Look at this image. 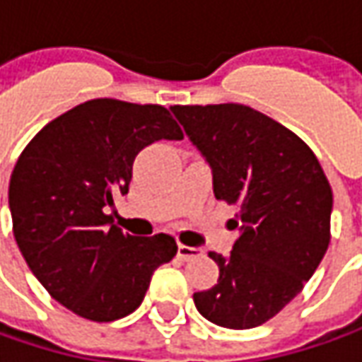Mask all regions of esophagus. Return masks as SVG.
I'll use <instances>...</instances> for the list:
<instances>
[{"label": "esophagus", "mask_w": 362, "mask_h": 362, "mask_svg": "<svg viewBox=\"0 0 362 362\" xmlns=\"http://www.w3.org/2000/svg\"><path fill=\"white\" fill-rule=\"evenodd\" d=\"M196 256H202V250L196 248V246H186V244H178V258L182 260H190Z\"/></svg>", "instance_id": "obj_1"}]
</instances>
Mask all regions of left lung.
Instances as JSON below:
<instances>
[{
  "label": "left lung",
  "mask_w": 362,
  "mask_h": 362,
  "mask_svg": "<svg viewBox=\"0 0 362 362\" xmlns=\"http://www.w3.org/2000/svg\"><path fill=\"white\" fill-rule=\"evenodd\" d=\"M170 110L212 170L214 196L238 206V238L228 256L210 252L218 282L194 305L224 329L258 327L303 291L329 248V180L296 134L252 107Z\"/></svg>",
  "instance_id": "obj_1"
}]
</instances>
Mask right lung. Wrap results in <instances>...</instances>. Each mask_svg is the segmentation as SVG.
<instances>
[{"instance_id":"add662e5","label":"right lung","mask_w":362,"mask_h":362,"mask_svg":"<svg viewBox=\"0 0 362 362\" xmlns=\"http://www.w3.org/2000/svg\"><path fill=\"white\" fill-rule=\"evenodd\" d=\"M158 140H182L166 107L98 98L52 119L13 168L19 250L45 291L88 320L134 313L154 270L178 250L168 234H124L107 214L128 194L138 152Z\"/></svg>"}]
</instances>
